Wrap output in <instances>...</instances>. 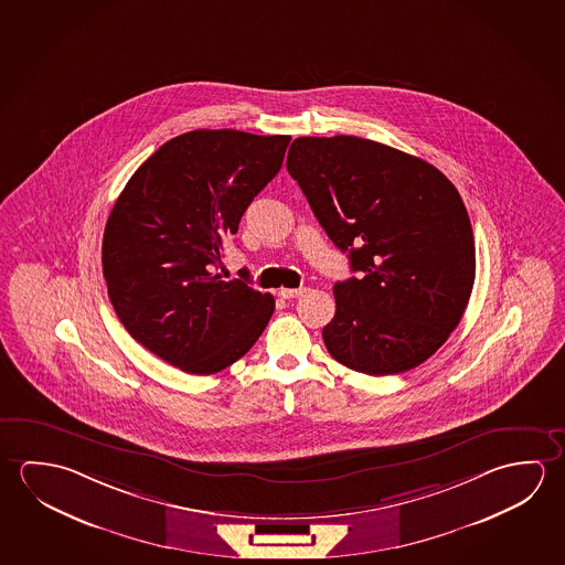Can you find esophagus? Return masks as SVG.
Listing matches in <instances>:
<instances>
[{
	"instance_id": "esophagus-1",
	"label": "esophagus",
	"mask_w": 565,
	"mask_h": 565,
	"mask_svg": "<svg viewBox=\"0 0 565 565\" xmlns=\"http://www.w3.org/2000/svg\"><path fill=\"white\" fill-rule=\"evenodd\" d=\"M306 291V287H299V289H287V287H281L278 291V296L284 297V299H294V297L303 296Z\"/></svg>"
}]
</instances>
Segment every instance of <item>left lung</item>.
<instances>
[{"label":"left lung","mask_w":565,"mask_h":565,"mask_svg":"<svg viewBox=\"0 0 565 565\" xmlns=\"http://www.w3.org/2000/svg\"><path fill=\"white\" fill-rule=\"evenodd\" d=\"M287 171L362 274L334 284L327 351L371 376L416 369L471 297L475 241L461 194L424 159L354 136L297 138Z\"/></svg>","instance_id":"1"}]
</instances>
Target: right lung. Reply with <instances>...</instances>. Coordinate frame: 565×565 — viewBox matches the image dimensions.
I'll return each instance as SVG.
<instances>
[{
    "label": "right lung",
    "mask_w": 565,
    "mask_h": 565,
    "mask_svg": "<svg viewBox=\"0 0 565 565\" xmlns=\"http://www.w3.org/2000/svg\"><path fill=\"white\" fill-rule=\"evenodd\" d=\"M289 136L194 130L139 166L103 241L108 297L126 331L189 374L250 351L276 301L213 271L254 196L278 175Z\"/></svg>",
    "instance_id": "right-lung-1"
}]
</instances>
